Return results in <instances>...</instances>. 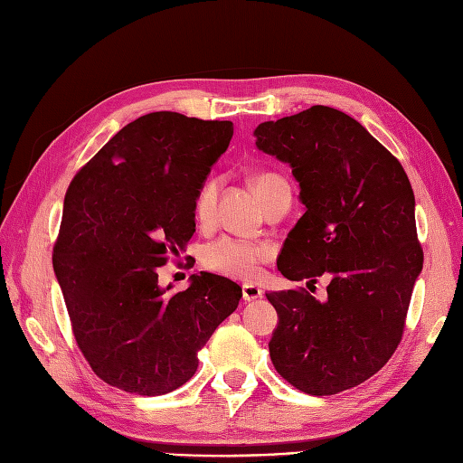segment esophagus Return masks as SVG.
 Segmentation results:
<instances>
[{
    "mask_svg": "<svg viewBox=\"0 0 463 463\" xmlns=\"http://www.w3.org/2000/svg\"><path fill=\"white\" fill-rule=\"evenodd\" d=\"M243 299L245 301H255L259 298H262V289L255 284H243Z\"/></svg>",
    "mask_w": 463,
    "mask_h": 463,
    "instance_id": "esophagus-1",
    "label": "esophagus"
}]
</instances>
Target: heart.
<instances>
[{
	"label": "heart",
	"mask_w": 463,
	"mask_h": 463,
	"mask_svg": "<svg viewBox=\"0 0 463 463\" xmlns=\"http://www.w3.org/2000/svg\"><path fill=\"white\" fill-rule=\"evenodd\" d=\"M288 187L286 181L276 174H259L253 177V189L259 201L264 204L272 193ZM218 199V181L210 179L201 187L194 201V218L199 223H208L214 216ZM272 257V249L264 243H250L233 237H220L203 250V262L206 269L226 274L232 278L253 279L260 272V264Z\"/></svg>",
	"instance_id": "1"
}]
</instances>
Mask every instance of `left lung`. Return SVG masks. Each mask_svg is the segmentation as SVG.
Returning a JSON list of instances; mask_svg holds the SVG:
<instances>
[{
  "label": "left lung",
  "instance_id": "left-lung-1",
  "mask_svg": "<svg viewBox=\"0 0 463 463\" xmlns=\"http://www.w3.org/2000/svg\"><path fill=\"white\" fill-rule=\"evenodd\" d=\"M259 150L291 165L305 214L278 270L299 282L326 274V299L270 291V359L311 396H332L381 371L402 340L423 249L415 197L396 156L340 109L313 106L255 129Z\"/></svg>",
  "mask_w": 463,
  "mask_h": 463
}]
</instances>
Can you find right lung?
Returning <instances> with one entry per match:
<instances>
[{
  "mask_svg": "<svg viewBox=\"0 0 463 463\" xmlns=\"http://www.w3.org/2000/svg\"><path fill=\"white\" fill-rule=\"evenodd\" d=\"M232 121L152 111L80 167L63 201L53 272L77 345L109 386L162 396L199 367V349L240 305L241 288L201 272L158 286L167 255L194 233V201L226 152Z\"/></svg>",
  "mask_w": 463,
  "mask_h": 463,
  "instance_id": "add662e5",
  "label": "right lung"
}]
</instances>
